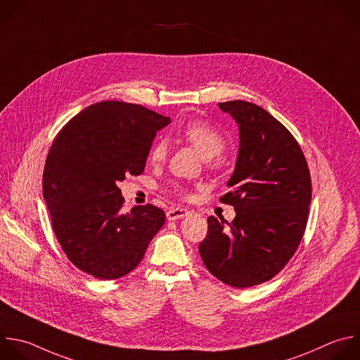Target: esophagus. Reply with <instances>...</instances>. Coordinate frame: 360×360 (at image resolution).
Instances as JSON below:
<instances>
[{"mask_svg": "<svg viewBox=\"0 0 360 360\" xmlns=\"http://www.w3.org/2000/svg\"><path fill=\"white\" fill-rule=\"evenodd\" d=\"M188 214H189V210H186L184 207H172L167 212V219L168 220H176V219H182Z\"/></svg>", "mask_w": 360, "mask_h": 360, "instance_id": "34e87169", "label": "esophagus"}]
</instances>
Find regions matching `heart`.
Wrapping results in <instances>:
<instances>
[{
	"mask_svg": "<svg viewBox=\"0 0 360 360\" xmlns=\"http://www.w3.org/2000/svg\"><path fill=\"white\" fill-rule=\"evenodd\" d=\"M179 136L185 139L206 160L217 157L226 146V139L223 133L210 123L205 122V120H192V122H188L179 130ZM167 153V143L164 140H160L153 146L150 151V161L153 164H161L165 161ZM176 192L181 196H186V192L182 188H178Z\"/></svg>",
	"mask_w": 360,
	"mask_h": 360,
	"instance_id": "b5f03b06",
	"label": "heart"
}]
</instances>
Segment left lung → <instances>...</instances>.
I'll return each mask as SVG.
<instances>
[{
	"mask_svg": "<svg viewBox=\"0 0 360 360\" xmlns=\"http://www.w3.org/2000/svg\"><path fill=\"white\" fill-rule=\"evenodd\" d=\"M238 124L240 148L220 202L236 210L233 221L207 217L199 245L206 269L234 288L276 277L297 252L308 221L311 175L294 136L257 104L219 103Z\"/></svg>",
	"mask_w": 360,
	"mask_h": 360,
	"instance_id": "left-lung-1",
	"label": "left lung"
}]
</instances>
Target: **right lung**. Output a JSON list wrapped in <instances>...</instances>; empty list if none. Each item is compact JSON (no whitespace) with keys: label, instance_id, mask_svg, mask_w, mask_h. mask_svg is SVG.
Returning <instances> with one entry per match:
<instances>
[{"label":"right lung","instance_id":"add662e5","mask_svg":"<svg viewBox=\"0 0 360 360\" xmlns=\"http://www.w3.org/2000/svg\"><path fill=\"white\" fill-rule=\"evenodd\" d=\"M171 118L107 100L70 118L46 157L42 189L52 229L68 259L98 280H115L143 260L165 223L148 203L123 213L118 182L141 175L158 130Z\"/></svg>","mask_w":360,"mask_h":360}]
</instances>
